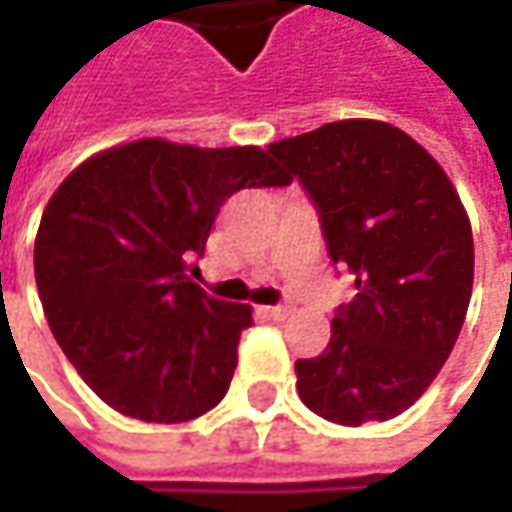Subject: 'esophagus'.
Instances as JSON below:
<instances>
[{
  "mask_svg": "<svg viewBox=\"0 0 512 512\" xmlns=\"http://www.w3.org/2000/svg\"><path fill=\"white\" fill-rule=\"evenodd\" d=\"M265 316H270V319H276V322H285L287 316H290V307H285V305L265 307Z\"/></svg>",
  "mask_w": 512,
  "mask_h": 512,
  "instance_id": "obj_1",
  "label": "esophagus"
}]
</instances>
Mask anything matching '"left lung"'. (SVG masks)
Returning a JSON list of instances; mask_svg holds the SVG:
<instances>
[{
  "label": "left lung",
  "mask_w": 512,
  "mask_h": 512,
  "mask_svg": "<svg viewBox=\"0 0 512 512\" xmlns=\"http://www.w3.org/2000/svg\"><path fill=\"white\" fill-rule=\"evenodd\" d=\"M267 150L299 176L333 262L356 279L325 353L296 362V390L327 422H387L459 339L473 293L470 216L442 165L379 119L330 122Z\"/></svg>",
  "instance_id": "obj_1"
}]
</instances>
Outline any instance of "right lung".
Returning a JSON list of instances; mask_svg holds the SVG:
<instances>
[{"label": "right lung", "instance_id": "obj_1", "mask_svg": "<svg viewBox=\"0 0 512 512\" xmlns=\"http://www.w3.org/2000/svg\"><path fill=\"white\" fill-rule=\"evenodd\" d=\"M256 145L136 139L70 170L45 205L33 273L48 325L90 390L139 422L179 424L225 399L253 307L193 282L219 207L287 185Z\"/></svg>", "mask_w": 512, "mask_h": 512}]
</instances>
